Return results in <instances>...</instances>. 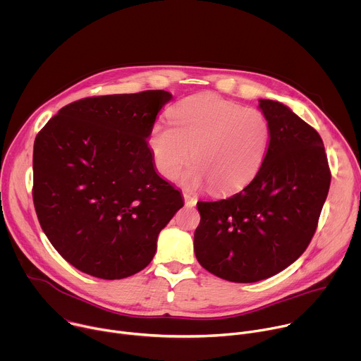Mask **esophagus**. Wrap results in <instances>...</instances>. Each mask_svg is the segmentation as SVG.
Returning <instances> with one entry per match:
<instances>
[{
	"mask_svg": "<svg viewBox=\"0 0 361 361\" xmlns=\"http://www.w3.org/2000/svg\"><path fill=\"white\" fill-rule=\"evenodd\" d=\"M183 197H184V201H185V205H188V207H194V205L197 204V198L188 192H183Z\"/></svg>",
	"mask_w": 361,
	"mask_h": 361,
	"instance_id": "34e87169",
	"label": "esophagus"
}]
</instances>
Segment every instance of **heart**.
<instances>
[{
    "mask_svg": "<svg viewBox=\"0 0 361 361\" xmlns=\"http://www.w3.org/2000/svg\"><path fill=\"white\" fill-rule=\"evenodd\" d=\"M171 123L149 128L148 148L156 170L188 188L210 185L228 194L247 185L260 171L270 144V124L257 109H243L214 94L187 97L171 109Z\"/></svg>",
    "mask_w": 361,
    "mask_h": 361,
    "instance_id": "heart-1",
    "label": "heart"
}]
</instances>
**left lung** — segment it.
Wrapping results in <instances>:
<instances>
[{"label":"left lung","mask_w":361,"mask_h":361,"mask_svg":"<svg viewBox=\"0 0 361 361\" xmlns=\"http://www.w3.org/2000/svg\"><path fill=\"white\" fill-rule=\"evenodd\" d=\"M270 124L263 166L240 192L198 201L194 233L198 263L234 283L269 279L310 244L330 188V169L319 133L273 99H259Z\"/></svg>","instance_id":"1"}]
</instances>
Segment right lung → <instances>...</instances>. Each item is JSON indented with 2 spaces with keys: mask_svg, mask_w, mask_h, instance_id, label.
I'll list each match as a JSON object with an SVG mask.
<instances>
[{
  "mask_svg": "<svg viewBox=\"0 0 361 361\" xmlns=\"http://www.w3.org/2000/svg\"><path fill=\"white\" fill-rule=\"evenodd\" d=\"M169 91L90 97L63 107L34 141L32 200L49 243L104 280L145 269L183 197L156 171L148 133Z\"/></svg>",
  "mask_w": 361,
  "mask_h": 361,
  "instance_id": "add662e5",
  "label": "right lung"
}]
</instances>
